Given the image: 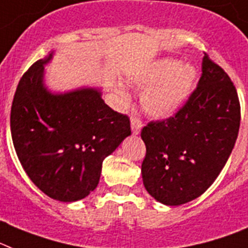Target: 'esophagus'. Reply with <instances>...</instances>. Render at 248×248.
I'll return each instance as SVG.
<instances>
[{"instance_id":"obj_1","label":"esophagus","mask_w":248,"mask_h":248,"mask_svg":"<svg viewBox=\"0 0 248 248\" xmlns=\"http://www.w3.org/2000/svg\"><path fill=\"white\" fill-rule=\"evenodd\" d=\"M141 128H142V121L139 117H136V116H132L131 117V130H132V134H140Z\"/></svg>"}]
</instances>
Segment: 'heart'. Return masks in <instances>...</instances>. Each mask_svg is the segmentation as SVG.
<instances>
[{
  "label": "heart",
  "mask_w": 248,
  "mask_h": 248,
  "mask_svg": "<svg viewBox=\"0 0 248 248\" xmlns=\"http://www.w3.org/2000/svg\"><path fill=\"white\" fill-rule=\"evenodd\" d=\"M197 70L189 64H180L175 59H163L154 64L143 76L137 79L140 87H147L141 94L143 109L154 117H169L188 101L197 83ZM122 102L128 101L127 91L117 87Z\"/></svg>",
  "instance_id": "heart-1"
}]
</instances>
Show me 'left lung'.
Masks as SVG:
<instances>
[{"mask_svg":"<svg viewBox=\"0 0 248 248\" xmlns=\"http://www.w3.org/2000/svg\"><path fill=\"white\" fill-rule=\"evenodd\" d=\"M241 122L236 87L204 53L197 88L166 120L141 131L146 155L141 165L149 194L166 205L198 198L219 175L234 147Z\"/></svg>","mask_w":248,"mask_h":248,"instance_id":"1","label":"left lung"}]
</instances>
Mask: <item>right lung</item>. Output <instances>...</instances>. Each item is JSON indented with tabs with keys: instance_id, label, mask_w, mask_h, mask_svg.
Wrapping results in <instances>:
<instances>
[{
	"instance_id": "add662e5",
	"label": "right lung",
	"mask_w": 248,
	"mask_h": 248,
	"mask_svg": "<svg viewBox=\"0 0 248 248\" xmlns=\"http://www.w3.org/2000/svg\"><path fill=\"white\" fill-rule=\"evenodd\" d=\"M35 62L18 82L11 107V136L31 182L60 202L85 198L97 188L102 163L124 137L130 118L106 105L97 89L51 94Z\"/></svg>"
}]
</instances>
